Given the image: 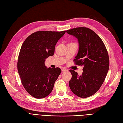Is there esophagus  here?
<instances>
[{
  "label": "esophagus",
  "mask_w": 123,
  "mask_h": 123,
  "mask_svg": "<svg viewBox=\"0 0 123 123\" xmlns=\"http://www.w3.org/2000/svg\"><path fill=\"white\" fill-rule=\"evenodd\" d=\"M62 71H63V72H65V71H68V69H66V68H62Z\"/></svg>",
  "instance_id": "obj_1"
}]
</instances>
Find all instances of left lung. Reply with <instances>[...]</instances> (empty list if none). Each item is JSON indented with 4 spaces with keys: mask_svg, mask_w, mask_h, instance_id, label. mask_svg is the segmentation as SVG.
I'll use <instances>...</instances> for the list:
<instances>
[{
    "mask_svg": "<svg viewBox=\"0 0 123 123\" xmlns=\"http://www.w3.org/2000/svg\"><path fill=\"white\" fill-rule=\"evenodd\" d=\"M67 32L78 40L79 50L74 61L76 65L83 67L80 76L70 70L69 86L76 96L86 98L95 94L104 81L109 67L107 51L101 38L90 29L77 27Z\"/></svg>",
    "mask_w": 123,
    "mask_h": 123,
    "instance_id": "1",
    "label": "left lung"
}]
</instances>
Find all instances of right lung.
<instances>
[{
	"mask_svg": "<svg viewBox=\"0 0 123 123\" xmlns=\"http://www.w3.org/2000/svg\"><path fill=\"white\" fill-rule=\"evenodd\" d=\"M66 31H39L24 42L18 57V73L24 87L32 97L42 99L52 92L62 70L45 65L46 58L52 56L57 41Z\"/></svg>",
	"mask_w": 123,
	"mask_h": 123,
	"instance_id": "right-lung-1",
	"label": "right lung"
}]
</instances>
